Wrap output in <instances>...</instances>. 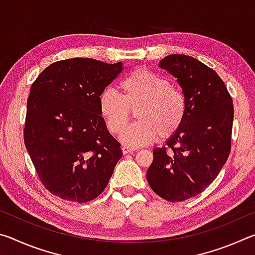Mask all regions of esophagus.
I'll list each match as a JSON object with an SVG mask.
<instances>
[{"label":"esophagus","instance_id":"obj_1","mask_svg":"<svg viewBox=\"0 0 255 255\" xmlns=\"http://www.w3.org/2000/svg\"><path fill=\"white\" fill-rule=\"evenodd\" d=\"M122 149H123V153L126 155V154H130V153H132L133 150H135V148H132V147H129V146H126V145H124L123 147H122Z\"/></svg>","mask_w":255,"mask_h":255}]
</instances>
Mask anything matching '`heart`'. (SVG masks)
<instances>
[{
    "label": "heart",
    "instance_id": "obj_1",
    "mask_svg": "<svg viewBox=\"0 0 255 255\" xmlns=\"http://www.w3.org/2000/svg\"><path fill=\"white\" fill-rule=\"evenodd\" d=\"M122 96L107 89L99 96V111L111 133L126 127L131 112L137 123L123 131L124 144L143 146L159 136L170 138L179 130L187 114L183 94L163 75L147 68H137L120 82Z\"/></svg>",
    "mask_w": 255,
    "mask_h": 255
}]
</instances>
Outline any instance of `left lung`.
Returning a JSON list of instances; mask_svg holds the SVG:
<instances>
[{
	"label": "left lung",
	"instance_id": "obj_1",
	"mask_svg": "<svg viewBox=\"0 0 255 255\" xmlns=\"http://www.w3.org/2000/svg\"><path fill=\"white\" fill-rule=\"evenodd\" d=\"M159 67L178 80L187 114L166 145L153 150L146 178L163 199L184 201L204 191L226 163L234 107L223 80L198 59L173 54L159 60Z\"/></svg>",
	"mask_w": 255,
	"mask_h": 255
}]
</instances>
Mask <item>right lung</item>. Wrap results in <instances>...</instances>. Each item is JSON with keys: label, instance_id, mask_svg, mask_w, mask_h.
<instances>
[{"label": "right lung", "instance_id": "add662e5", "mask_svg": "<svg viewBox=\"0 0 255 255\" xmlns=\"http://www.w3.org/2000/svg\"><path fill=\"white\" fill-rule=\"evenodd\" d=\"M122 71V62L70 58L50 64L32 83L24 145L54 196L88 202L109 183L123 150L101 117L99 96Z\"/></svg>", "mask_w": 255, "mask_h": 255}]
</instances>
